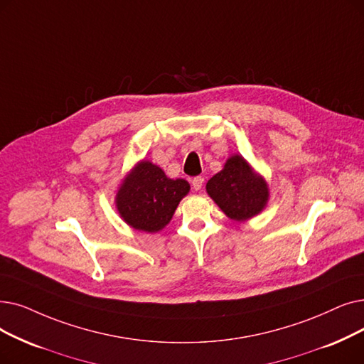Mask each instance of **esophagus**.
Here are the masks:
<instances>
[{
  "instance_id": "esophagus-1",
  "label": "esophagus",
  "mask_w": 364,
  "mask_h": 364,
  "mask_svg": "<svg viewBox=\"0 0 364 364\" xmlns=\"http://www.w3.org/2000/svg\"><path fill=\"white\" fill-rule=\"evenodd\" d=\"M192 186H193L195 191H200L202 186H203V178H202V177H195V178L192 180Z\"/></svg>"
}]
</instances>
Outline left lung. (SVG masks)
Here are the masks:
<instances>
[{"label": "left lung", "instance_id": "1", "mask_svg": "<svg viewBox=\"0 0 364 364\" xmlns=\"http://www.w3.org/2000/svg\"><path fill=\"white\" fill-rule=\"evenodd\" d=\"M207 192L228 217L245 220L259 214L267 202V186L242 156H232L223 171L208 180Z\"/></svg>", "mask_w": 364, "mask_h": 364}]
</instances>
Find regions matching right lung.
I'll list each match as a JSON object with an SVG mask.
<instances>
[{"mask_svg": "<svg viewBox=\"0 0 364 364\" xmlns=\"http://www.w3.org/2000/svg\"><path fill=\"white\" fill-rule=\"evenodd\" d=\"M191 191L183 178L171 180L151 162H141L117 193V210L126 223L143 232L165 228L180 200Z\"/></svg>", "mask_w": 364, "mask_h": 364, "instance_id": "obj_1", "label": "right lung"}]
</instances>
